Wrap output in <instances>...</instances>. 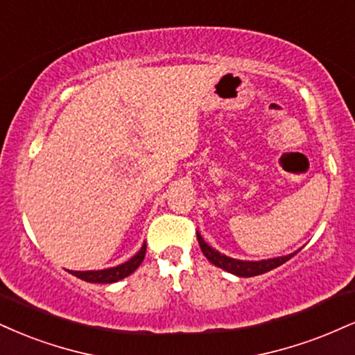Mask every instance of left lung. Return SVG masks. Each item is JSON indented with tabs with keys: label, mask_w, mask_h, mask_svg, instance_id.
I'll return each mask as SVG.
<instances>
[{
	"label": "left lung",
	"mask_w": 355,
	"mask_h": 355,
	"mask_svg": "<svg viewBox=\"0 0 355 355\" xmlns=\"http://www.w3.org/2000/svg\"><path fill=\"white\" fill-rule=\"evenodd\" d=\"M196 238H198V245L202 248L203 254L207 256V259L210 263L215 264V266L221 268V270L232 272L234 276H240V277H251V276H258L263 275V272H268L275 268L281 266L286 261L293 258L297 251H294L291 254H286V256H277V258H270V259H259V261H246V259H236V258H230L223 253H220L218 250L211 248L208 245L207 241L203 240V236L196 232Z\"/></svg>",
	"instance_id": "obj_1"
}]
</instances>
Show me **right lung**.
I'll return each mask as SVG.
<instances>
[{
    "label": "right lung",
    "mask_w": 355,
    "mask_h": 355,
    "mask_svg": "<svg viewBox=\"0 0 355 355\" xmlns=\"http://www.w3.org/2000/svg\"><path fill=\"white\" fill-rule=\"evenodd\" d=\"M145 250H147V245H142L137 253L132 256L130 259H127L125 263L117 264V266L105 268V270H97V271H69L71 275H74L79 279L87 281V283H101V284H110L117 283V281L123 279L129 275H132L137 268L140 266V263L144 261L145 258Z\"/></svg>",
    "instance_id": "right-lung-1"
}]
</instances>
